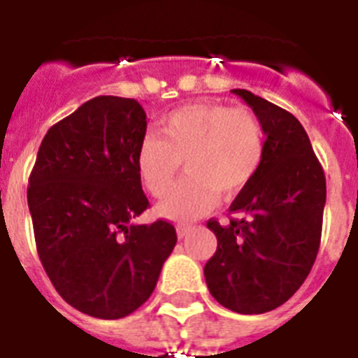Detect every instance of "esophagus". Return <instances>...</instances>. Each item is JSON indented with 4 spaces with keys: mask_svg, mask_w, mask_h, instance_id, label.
Segmentation results:
<instances>
[{
    "mask_svg": "<svg viewBox=\"0 0 358 358\" xmlns=\"http://www.w3.org/2000/svg\"><path fill=\"white\" fill-rule=\"evenodd\" d=\"M190 231H192L190 225H179V227H177V236H179V238H185Z\"/></svg>",
    "mask_w": 358,
    "mask_h": 358,
    "instance_id": "esophagus-1",
    "label": "esophagus"
}]
</instances>
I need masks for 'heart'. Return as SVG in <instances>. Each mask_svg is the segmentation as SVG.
<instances>
[{
    "label": "heart",
    "instance_id": "obj_1",
    "mask_svg": "<svg viewBox=\"0 0 358 358\" xmlns=\"http://www.w3.org/2000/svg\"><path fill=\"white\" fill-rule=\"evenodd\" d=\"M264 153V127L251 110L197 103L168 114L161 138L150 134L140 142L136 170L148 192L162 197L185 161L188 176L159 203L157 213L190 222L213 210L218 194L242 192L259 173Z\"/></svg>",
    "mask_w": 358,
    "mask_h": 358
}]
</instances>
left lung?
Instances as JSON below:
<instances>
[{"label": "left lung", "instance_id": "1", "mask_svg": "<svg viewBox=\"0 0 358 358\" xmlns=\"http://www.w3.org/2000/svg\"><path fill=\"white\" fill-rule=\"evenodd\" d=\"M264 127L259 173L234 197L229 225L208 220L218 248L205 264V281L220 305L262 314L288 301L310 273L322 238L325 173L294 114L250 90H233Z\"/></svg>", "mask_w": 358, "mask_h": 358}]
</instances>
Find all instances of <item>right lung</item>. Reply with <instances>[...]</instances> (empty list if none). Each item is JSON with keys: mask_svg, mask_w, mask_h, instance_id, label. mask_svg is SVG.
<instances>
[{"mask_svg": "<svg viewBox=\"0 0 358 358\" xmlns=\"http://www.w3.org/2000/svg\"><path fill=\"white\" fill-rule=\"evenodd\" d=\"M145 127L136 99L98 96L48 131L29 176L40 262L62 299L94 318L144 305L176 248L170 222L133 224L150 207L136 170Z\"/></svg>", "mask_w": 358, "mask_h": 358, "instance_id": "obj_1", "label": "right lung"}]
</instances>
